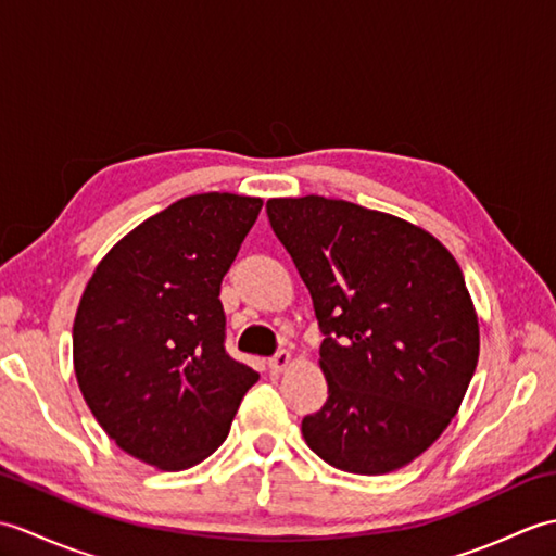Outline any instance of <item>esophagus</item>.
Segmentation results:
<instances>
[{
	"label": "esophagus",
	"mask_w": 556,
	"mask_h": 556,
	"mask_svg": "<svg viewBox=\"0 0 556 556\" xmlns=\"http://www.w3.org/2000/svg\"><path fill=\"white\" fill-rule=\"evenodd\" d=\"M291 363H293V356H291L289 351H277L275 356H271V358L267 361L271 372H285Z\"/></svg>",
	"instance_id": "34e87169"
}]
</instances>
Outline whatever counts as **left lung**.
<instances>
[{"mask_svg": "<svg viewBox=\"0 0 556 556\" xmlns=\"http://www.w3.org/2000/svg\"><path fill=\"white\" fill-rule=\"evenodd\" d=\"M267 217L325 334L327 401L303 418L305 442L356 476L410 464L452 422L478 365L464 271L428 231L349 200L271 198Z\"/></svg>", "mask_w": 556, "mask_h": 556, "instance_id": "8db88e82", "label": "left lung"}]
</instances>
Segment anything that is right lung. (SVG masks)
Wrapping results in <instances>:
<instances>
[{
  "label": "right lung",
  "mask_w": 556,
  "mask_h": 556,
  "mask_svg": "<svg viewBox=\"0 0 556 556\" xmlns=\"http://www.w3.org/2000/svg\"><path fill=\"white\" fill-rule=\"evenodd\" d=\"M263 200L200 193L124 236L102 257L74 320L76 380L102 430L162 470H184L227 440L260 375L233 361L222 279Z\"/></svg>",
  "instance_id": "obj_1"
}]
</instances>
